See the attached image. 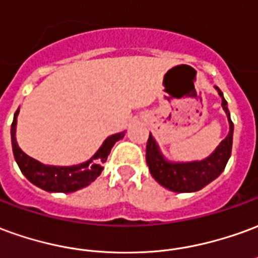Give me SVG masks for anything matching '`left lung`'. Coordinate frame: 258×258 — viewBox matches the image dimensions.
<instances>
[{
  "label": "left lung",
  "mask_w": 258,
  "mask_h": 258,
  "mask_svg": "<svg viewBox=\"0 0 258 258\" xmlns=\"http://www.w3.org/2000/svg\"><path fill=\"white\" fill-rule=\"evenodd\" d=\"M215 89L222 99V107L229 121V133L226 138L221 141L217 149L203 160L196 162H169L160 152L154 137L149 134L147 142V163L149 172L160 185L176 192H194L210 184L223 172L232 154V141H233V123L230 120L228 103L223 98L221 89Z\"/></svg>",
  "instance_id": "obj_1"
}]
</instances>
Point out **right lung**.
I'll return each mask as SVG.
<instances>
[{
    "label": "right lung",
    "mask_w": 258,
    "mask_h": 258,
    "mask_svg": "<svg viewBox=\"0 0 258 258\" xmlns=\"http://www.w3.org/2000/svg\"><path fill=\"white\" fill-rule=\"evenodd\" d=\"M18 113H19V109L15 111L14 121L11 125L12 151H14L16 163L30 183H33L37 187L50 192H73L79 188H84L86 185L91 184L92 181H95L103 170L102 163L106 162L113 145L124 137V131L107 137L103 145L99 148L98 152L93 155L91 159L81 163V165H74V166L43 165L39 160L28 156L21 148L18 147L15 137Z\"/></svg>",
    "instance_id": "1"
}]
</instances>
